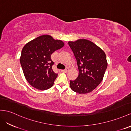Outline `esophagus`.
Instances as JSON below:
<instances>
[{
  "label": "esophagus",
  "instance_id": "1",
  "mask_svg": "<svg viewBox=\"0 0 131 131\" xmlns=\"http://www.w3.org/2000/svg\"><path fill=\"white\" fill-rule=\"evenodd\" d=\"M68 71H69V69L68 68H66L64 70H61V71L63 72H67Z\"/></svg>",
  "mask_w": 131,
  "mask_h": 131
}]
</instances>
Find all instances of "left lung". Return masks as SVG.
Here are the masks:
<instances>
[{
    "instance_id": "8db88e82",
    "label": "left lung",
    "mask_w": 131,
    "mask_h": 131,
    "mask_svg": "<svg viewBox=\"0 0 131 131\" xmlns=\"http://www.w3.org/2000/svg\"><path fill=\"white\" fill-rule=\"evenodd\" d=\"M79 69V76L70 82L72 91L80 94L92 91L101 82L107 67L106 56L94 43L86 39L69 41Z\"/></svg>"
}]
</instances>
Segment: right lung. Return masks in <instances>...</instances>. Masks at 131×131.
I'll use <instances>...</instances> for the list:
<instances>
[{"instance_id": "1", "label": "right lung", "mask_w": 131, "mask_h": 131, "mask_svg": "<svg viewBox=\"0 0 131 131\" xmlns=\"http://www.w3.org/2000/svg\"><path fill=\"white\" fill-rule=\"evenodd\" d=\"M64 46L59 40L48 35L40 36L24 46L20 62L28 82L39 90H46L53 85L58 73L53 72L51 55Z\"/></svg>"}]
</instances>
